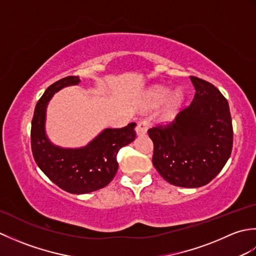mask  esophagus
<instances>
[{
  "instance_id": "obj_1",
  "label": "esophagus",
  "mask_w": 256,
  "mask_h": 256,
  "mask_svg": "<svg viewBox=\"0 0 256 256\" xmlns=\"http://www.w3.org/2000/svg\"><path fill=\"white\" fill-rule=\"evenodd\" d=\"M150 126V123L146 121V120H142V121H140L138 123V126H136V134L138 135H144L148 132V128Z\"/></svg>"
}]
</instances>
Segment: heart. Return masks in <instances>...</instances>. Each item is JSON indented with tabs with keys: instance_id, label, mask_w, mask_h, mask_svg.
Returning a JSON list of instances; mask_svg holds the SVG:
<instances>
[{
	"instance_id": "b5f03b06",
	"label": "heart",
	"mask_w": 256,
	"mask_h": 256,
	"mask_svg": "<svg viewBox=\"0 0 256 256\" xmlns=\"http://www.w3.org/2000/svg\"><path fill=\"white\" fill-rule=\"evenodd\" d=\"M148 106L150 108H158L166 102L164 110L160 113V121L167 123L172 122L182 110L184 103V94L180 90H176L172 94V90L167 86H157L152 88L148 94Z\"/></svg>"
}]
</instances>
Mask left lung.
Returning a JSON list of instances; mask_svg holds the SVG:
<instances>
[{
    "label": "left lung",
    "mask_w": 256,
    "mask_h": 256,
    "mask_svg": "<svg viewBox=\"0 0 256 256\" xmlns=\"http://www.w3.org/2000/svg\"><path fill=\"white\" fill-rule=\"evenodd\" d=\"M196 94L172 122L148 130L153 165L174 186L198 188L224 167L233 145L229 104L214 84L190 77Z\"/></svg>",
    "instance_id": "8db88e82"
}]
</instances>
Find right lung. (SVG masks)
Listing matches in <instances>:
<instances>
[{"label": "right lung", "instance_id": "right-lung-1", "mask_svg": "<svg viewBox=\"0 0 256 256\" xmlns=\"http://www.w3.org/2000/svg\"><path fill=\"white\" fill-rule=\"evenodd\" d=\"M79 82V77L69 76L48 86L37 102L30 130L32 152L38 167L59 188L76 194L106 187L118 172L120 148L136 136V124L130 123L122 128H106L84 148H62L54 145L45 131L48 102L64 86Z\"/></svg>", "mask_w": 256, "mask_h": 256}]
</instances>
